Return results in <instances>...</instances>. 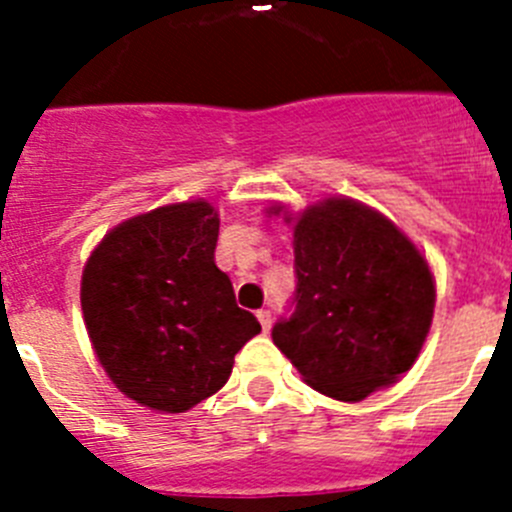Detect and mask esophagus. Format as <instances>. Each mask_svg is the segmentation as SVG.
<instances>
[{"label": "esophagus", "instance_id": "esophagus-1", "mask_svg": "<svg viewBox=\"0 0 512 512\" xmlns=\"http://www.w3.org/2000/svg\"><path fill=\"white\" fill-rule=\"evenodd\" d=\"M256 318H259V323H261V328H264V333H269V328H271V312L269 310H259V312H256Z\"/></svg>", "mask_w": 512, "mask_h": 512}]
</instances>
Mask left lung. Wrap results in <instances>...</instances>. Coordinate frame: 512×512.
<instances>
[{"label": "left lung", "mask_w": 512, "mask_h": 512, "mask_svg": "<svg viewBox=\"0 0 512 512\" xmlns=\"http://www.w3.org/2000/svg\"><path fill=\"white\" fill-rule=\"evenodd\" d=\"M295 312L271 330L312 390L361 402L418 359L436 307V279L420 248L390 217L351 197H325L289 215Z\"/></svg>", "instance_id": "1"}]
</instances>
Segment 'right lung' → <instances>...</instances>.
<instances>
[{
    "instance_id": "add662e5",
    "label": "right lung",
    "mask_w": 512,
    "mask_h": 512,
    "mask_svg": "<svg viewBox=\"0 0 512 512\" xmlns=\"http://www.w3.org/2000/svg\"><path fill=\"white\" fill-rule=\"evenodd\" d=\"M217 230L207 200L174 202L115 225L84 266L94 354L117 390L148 410L187 413L215 395L261 333L217 269Z\"/></svg>"
}]
</instances>
